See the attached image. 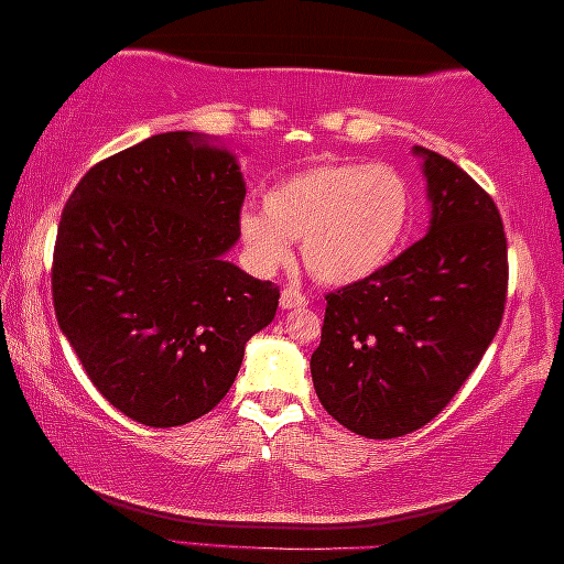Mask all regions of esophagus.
<instances>
[{"label":"esophagus","instance_id":"1","mask_svg":"<svg viewBox=\"0 0 564 564\" xmlns=\"http://www.w3.org/2000/svg\"><path fill=\"white\" fill-rule=\"evenodd\" d=\"M303 305H307V300H305L303 292L295 290V288L282 290V295H280V307H282V311H292V307H303Z\"/></svg>","mask_w":564,"mask_h":564}]
</instances>
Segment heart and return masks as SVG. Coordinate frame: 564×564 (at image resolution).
Listing matches in <instances>:
<instances>
[{
  "instance_id": "obj_1",
  "label": "heart",
  "mask_w": 564,
  "mask_h": 564,
  "mask_svg": "<svg viewBox=\"0 0 564 564\" xmlns=\"http://www.w3.org/2000/svg\"><path fill=\"white\" fill-rule=\"evenodd\" d=\"M408 215L411 189L392 166L321 164L269 187L264 210L249 207L238 215V238L259 274L290 267L292 241H303L305 267L315 280L354 284L392 259Z\"/></svg>"
}]
</instances>
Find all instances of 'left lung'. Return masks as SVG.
<instances>
[{"instance_id":"1","label":"left lung","mask_w":564,"mask_h":564,"mask_svg":"<svg viewBox=\"0 0 564 564\" xmlns=\"http://www.w3.org/2000/svg\"><path fill=\"white\" fill-rule=\"evenodd\" d=\"M429 234L367 280L326 295L313 388L354 434L426 426L480 365L503 318L508 246L492 197L449 159L413 145Z\"/></svg>"}]
</instances>
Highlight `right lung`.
I'll return each mask as SVG.
<instances>
[{
  "mask_svg": "<svg viewBox=\"0 0 564 564\" xmlns=\"http://www.w3.org/2000/svg\"><path fill=\"white\" fill-rule=\"evenodd\" d=\"M243 197L226 143L174 130L99 161L64 207L58 326L95 388L143 426L213 411L274 321L280 290L226 259Z\"/></svg>",
  "mask_w": 564,
  "mask_h": 564,
  "instance_id": "1",
  "label": "right lung"
}]
</instances>
